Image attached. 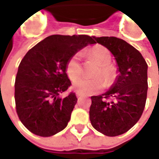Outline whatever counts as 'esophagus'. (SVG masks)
<instances>
[{
	"mask_svg": "<svg viewBox=\"0 0 159 159\" xmlns=\"http://www.w3.org/2000/svg\"><path fill=\"white\" fill-rule=\"evenodd\" d=\"M76 97H77V98H81V97L84 96L83 93H80V92H76Z\"/></svg>",
	"mask_w": 159,
	"mask_h": 159,
	"instance_id": "obj_1",
	"label": "esophagus"
}]
</instances>
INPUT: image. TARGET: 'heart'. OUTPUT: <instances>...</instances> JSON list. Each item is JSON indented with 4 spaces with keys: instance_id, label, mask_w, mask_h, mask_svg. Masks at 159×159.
Masks as SVG:
<instances>
[{
    "instance_id": "b5f03b06",
    "label": "heart",
    "mask_w": 159,
    "mask_h": 159,
    "mask_svg": "<svg viewBox=\"0 0 159 159\" xmlns=\"http://www.w3.org/2000/svg\"><path fill=\"white\" fill-rule=\"evenodd\" d=\"M86 55L95 60L100 65L99 69L94 72L93 76H100L94 78L82 77L76 80L73 83V88L80 93L85 94H93L98 93L103 89L104 84L106 87L111 86L116 77V70L110 63L111 61V54L110 51L105 47L96 45L89 48L86 52ZM66 71L71 81L77 79L83 73V66L81 63L80 53H75L69 59L66 66ZM104 82H103V81Z\"/></svg>"
}]
</instances>
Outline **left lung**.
Returning a JSON list of instances; mask_svg holds the SVG:
<instances>
[{
  "label": "left lung",
  "instance_id": "left-lung-1",
  "mask_svg": "<svg viewBox=\"0 0 159 159\" xmlns=\"http://www.w3.org/2000/svg\"><path fill=\"white\" fill-rule=\"evenodd\" d=\"M115 57L118 75L106 93L92 96L89 118L92 126L107 136L129 130L142 115L147 94V64L136 48L114 36L95 37Z\"/></svg>",
  "mask_w": 159,
  "mask_h": 159
}]
</instances>
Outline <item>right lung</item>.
<instances>
[{"mask_svg":"<svg viewBox=\"0 0 159 159\" xmlns=\"http://www.w3.org/2000/svg\"><path fill=\"white\" fill-rule=\"evenodd\" d=\"M94 43L93 37L86 35H52L23 58L14 85L16 111L31 133L52 136L67 126L77 98L72 92L60 97L71 85L66 63L79 50Z\"/></svg>","mask_w":159,"mask_h":159,"instance_id":"add662e5","label":"right lung"}]
</instances>
